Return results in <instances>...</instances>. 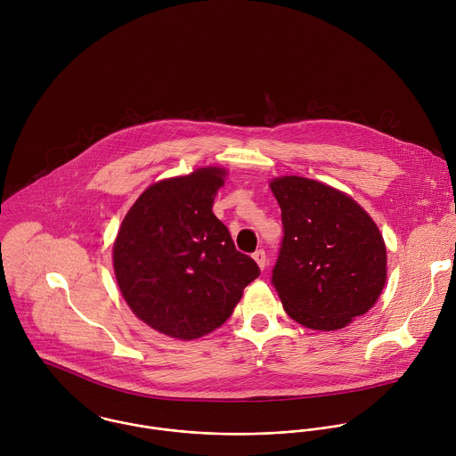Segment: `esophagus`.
<instances>
[{"label": "esophagus", "instance_id": "esophagus-1", "mask_svg": "<svg viewBox=\"0 0 456 456\" xmlns=\"http://www.w3.org/2000/svg\"><path fill=\"white\" fill-rule=\"evenodd\" d=\"M253 258L258 263V266H260L261 270L266 266V256H265V251H263V249L255 251V253H253Z\"/></svg>", "mask_w": 456, "mask_h": 456}]
</instances>
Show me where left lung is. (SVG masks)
Here are the masks:
<instances>
[{"mask_svg":"<svg viewBox=\"0 0 456 456\" xmlns=\"http://www.w3.org/2000/svg\"><path fill=\"white\" fill-rule=\"evenodd\" d=\"M284 237L272 284L300 325L331 331L365 314L387 282V248L372 217L323 183L284 175L270 183Z\"/></svg>","mask_w":456,"mask_h":456,"instance_id":"obj_1","label":"left lung"}]
</instances>
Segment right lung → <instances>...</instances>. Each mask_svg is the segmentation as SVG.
Masks as SVG:
<instances>
[{"label":"right lung","mask_w":456,"mask_h":456,"mask_svg":"<svg viewBox=\"0 0 456 456\" xmlns=\"http://www.w3.org/2000/svg\"><path fill=\"white\" fill-rule=\"evenodd\" d=\"M226 170L207 167L149 186L114 242V270L131 311L145 325L191 340L223 325L260 275L235 249L212 203Z\"/></svg>","instance_id":"right-lung-1"}]
</instances>
